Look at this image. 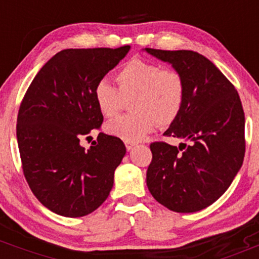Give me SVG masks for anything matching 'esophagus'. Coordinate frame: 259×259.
<instances>
[{
	"mask_svg": "<svg viewBox=\"0 0 259 259\" xmlns=\"http://www.w3.org/2000/svg\"><path fill=\"white\" fill-rule=\"evenodd\" d=\"M134 146H135V144H134V142H125V147H126L127 151L133 150Z\"/></svg>",
	"mask_w": 259,
	"mask_h": 259,
	"instance_id": "1",
	"label": "esophagus"
}]
</instances>
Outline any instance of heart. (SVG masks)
<instances>
[{"label": "heart", "instance_id": "obj_1", "mask_svg": "<svg viewBox=\"0 0 259 259\" xmlns=\"http://www.w3.org/2000/svg\"><path fill=\"white\" fill-rule=\"evenodd\" d=\"M118 88L102 79L95 86V101L100 112L112 118L120 112L124 100H132L134 113L107 124L106 132L126 142L144 140L159 126H168L179 117L186 97L184 76L174 69L133 58L117 73Z\"/></svg>", "mask_w": 259, "mask_h": 259}]
</instances>
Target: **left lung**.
Wrapping results in <instances>:
<instances>
[{"label":"left lung","mask_w":259,"mask_h":259,"mask_svg":"<svg viewBox=\"0 0 259 259\" xmlns=\"http://www.w3.org/2000/svg\"><path fill=\"white\" fill-rule=\"evenodd\" d=\"M145 51L171 64L186 85L183 109L164 133L184 142L179 147L151 144L147 187L168 209L198 212L227 191L242 165L246 144L241 100L224 74L200 53Z\"/></svg>","instance_id":"8db88e82"}]
</instances>
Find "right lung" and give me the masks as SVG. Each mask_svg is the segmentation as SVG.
<instances>
[{"label":"right lung","instance_id":"1","mask_svg":"<svg viewBox=\"0 0 259 259\" xmlns=\"http://www.w3.org/2000/svg\"><path fill=\"white\" fill-rule=\"evenodd\" d=\"M129 50L127 45L63 50L41 68L20 103L17 140L23 173L32 194L56 214L84 217L111 192L126 152L123 141L100 133L85 150L80 139L103 121L95 86Z\"/></svg>","mask_w":259,"mask_h":259}]
</instances>
